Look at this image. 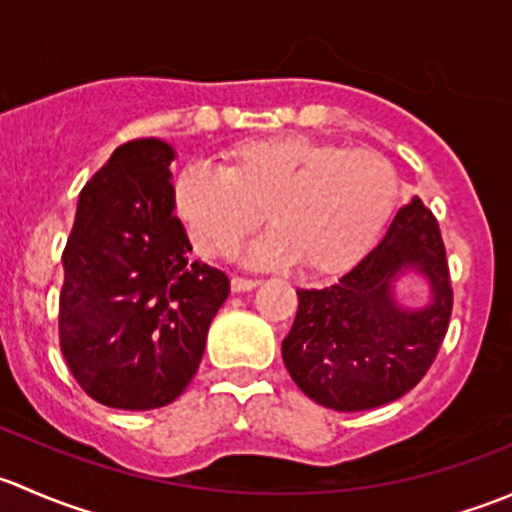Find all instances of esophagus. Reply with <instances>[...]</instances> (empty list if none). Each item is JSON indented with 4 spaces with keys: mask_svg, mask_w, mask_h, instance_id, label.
Masks as SVG:
<instances>
[{
    "mask_svg": "<svg viewBox=\"0 0 512 512\" xmlns=\"http://www.w3.org/2000/svg\"><path fill=\"white\" fill-rule=\"evenodd\" d=\"M257 285H260V282L247 280V277H232V280H230L232 292H250V289H255Z\"/></svg>",
    "mask_w": 512,
    "mask_h": 512,
    "instance_id": "obj_1",
    "label": "esophagus"
}]
</instances>
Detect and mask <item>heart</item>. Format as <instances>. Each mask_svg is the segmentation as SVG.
I'll use <instances>...</instances> for the list:
<instances>
[{
    "label": "heart",
    "mask_w": 512,
    "mask_h": 512,
    "mask_svg": "<svg viewBox=\"0 0 512 512\" xmlns=\"http://www.w3.org/2000/svg\"><path fill=\"white\" fill-rule=\"evenodd\" d=\"M399 195L394 163L374 148L277 136L232 148L223 170L188 165L173 203L203 255H232L265 213L272 232L247 247V265L297 262L304 275L334 277L374 245Z\"/></svg>",
    "instance_id": "1"
}]
</instances>
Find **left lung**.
<instances>
[{
	"label": "left lung",
	"mask_w": 512,
	"mask_h": 512,
	"mask_svg": "<svg viewBox=\"0 0 512 512\" xmlns=\"http://www.w3.org/2000/svg\"><path fill=\"white\" fill-rule=\"evenodd\" d=\"M404 279L427 287L421 305L403 299ZM297 297L282 359L309 399L334 411L401 399L433 364L451 319L453 292L436 218L414 195L339 282L297 289Z\"/></svg>",
	"instance_id": "obj_1"
}]
</instances>
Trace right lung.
Wrapping results in <instances>:
<instances>
[{"instance_id": "right-lung-1", "label": "right lung", "mask_w": 512, "mask_h": 512, "mask_svg": "<svg viewBox=\"0 0 512 512\" xmlns=\"http://www.w3.org/2000/svg\"><path fill=\"white\" fill-rule=\"evenodd\" d=\"M175 158L160 138L118 146L81 190L61 257V352L81 389L111 409L173 404L230 294L223 272L188 260L170 183Z\"/></svg>"}]
</instances>
